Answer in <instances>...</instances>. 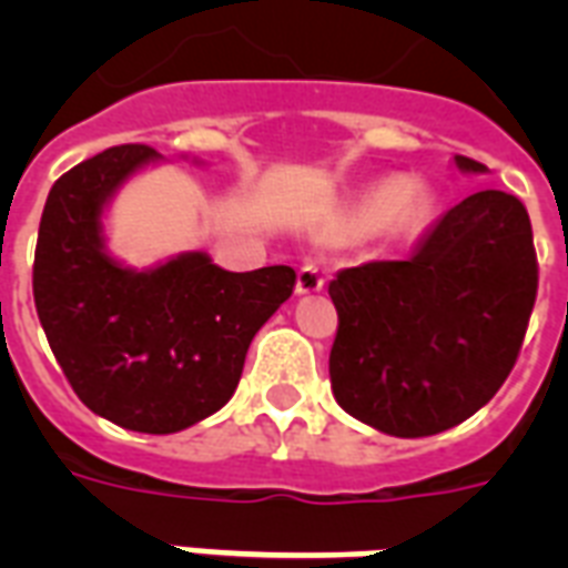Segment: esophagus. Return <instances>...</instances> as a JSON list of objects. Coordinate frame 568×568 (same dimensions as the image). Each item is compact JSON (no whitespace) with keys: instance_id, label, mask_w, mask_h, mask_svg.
I'll list each match as a JSON object with an SVG mask.
<instances>
[{"instance_id":"obj_1","label":"esophagus","mask_w":568,"mask_h":568,"mask_svg":"<svg viewBox=\"0 0 568 568\" xmlns=\"http://www.w3.org/2000/svg\"><path fill=\"white\" fill-rule=\"evenodd\" d=\"M321 288H324V271H321L318 265L306 262V265L297 271V292L312 294V292H321Z\"/></svg>"}]
</instances>
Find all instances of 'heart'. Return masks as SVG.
I'll return each instance as SVG.
<instances>
[{
  "label": "heart",
  "mask_w": 568,
  "mask_h": 568,
  "mask_svg": "<svg viewBox=\"0 0 568 568\" xmlns=\"http://www.w3.org/2000/svg\"><path fill=\"white\" fill-rule=\"evenodd\" d=\"M424 212V194L415 189L413 182L406 180H386L365 191L354 209V226L356 230H377L392 217L397 221H413Z\"/></svg>",
  "instance_id": "b5f03b06"
}]
</instances>
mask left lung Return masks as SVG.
Instances as JSON below:
<instances>
[{"instance_id": "obj_1", "label": "left lung", "mask_w": 568, "mask_h": 568, "mask_svg": "<svg viewBox=\"0 0 568 568\" xmlns=\"http://www.w3.org/2000/svg\"><path fill=\"white\" fill-rule=\"evenodd\" d=\"M457 164L486 171L466 155ZM537 285L528 209L493 189L442 214L409 258L338 271L329 283L338 406L404 439L457 427L510 377Z\"/></svg>"}]
</instances>
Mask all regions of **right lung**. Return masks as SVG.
Wrapping results in <instances>:
<instances>
[{"mask_svg": "<svg viewBox=\"0 0 568 568\" xmlns=\"http://www.w3.org/2000/svg\"><path fill=\"white\" fill-rule=\"evenodd\" d=\"M159 159L120 144L75 164L40 214L31 288L40 327L88 409L138 433H176L217 413L244 356L280 303L294 267L232 274L185 253L135 274L102 253V203L129 173Z\"/></svg>", "mask_w": 568, "mask_h": 568, "instance_id": "obj_1", "label": "right lung"}]
</instances>
